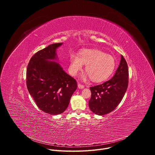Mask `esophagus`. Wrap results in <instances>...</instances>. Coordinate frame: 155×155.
Listing matches in <instances>:
<instances>
[{
  "label": "esophagus",
  "mask_w": 155,
  "mask_h": 155,
  "mask_svg": "<svg viewBox=\"0 0 155 155\" xmlns=\"http://www.w3.org/2000/svg\"><path fill=\"white\" fill-rule=\"evenodd\" d=\"M78 87L79 88V89H83V88L84 87V86L83 84H81L80 83H78Z\"/></svg>",
  "instance_id": "34e87169"
}]
</instances>
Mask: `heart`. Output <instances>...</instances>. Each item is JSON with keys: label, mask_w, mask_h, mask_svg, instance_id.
<instances>
[{"label": "heart", "mask_w": 155, "mask_h": 155, "mask_svg": "<svg viewBox=\"0 0 155 155\" xmlns=\"http://www.w3.org/2000/svg\"><path fill=\"white\" fill-rule=\"evenodd\" d=\"M85 65V71L87 74L82 75L85 79L90 77L94 82H101L107 80L114 72L116 63L114 58L98 49H84L78 56L72 54L70 57L69 71L75 76Z\"/></svg>", "instance_id": "obj_1"}]
</instances>
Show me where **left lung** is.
Instances as JSON below:
<instances>
[{
  "label": "left lung",
  "mask_w": 155,
  "mask_h": 155,
  "mask_svg": "<svg viewBox=\"0 0 155 155\" xmlns=\"http://www.w3.org/2000/svg\"><path fill=\"white\" fill-rule=\"evenodd\" d=\"M128 67L121 55L118 68L112 79L97 86L90 87L91 97L89 107L98 115L112 112L121 101L128 86Z\"/></svg>",
  "instance_id": "8db88e82"
}]
</instances>
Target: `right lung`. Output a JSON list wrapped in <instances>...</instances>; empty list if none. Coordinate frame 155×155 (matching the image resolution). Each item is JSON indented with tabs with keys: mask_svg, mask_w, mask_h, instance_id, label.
<instances>
[{
	"mask_svg": "<svg viewBox=\"0 0 155 155\" xmlns=\"http://www.w3.org/2000/svg\"><path fill=\"white\" fill-rule=\"evenodd\" d=\"M63 43H53L37 52L27 68L28 91L38 107L50 115H59L67 109L77 90L76 80L66 73L58 61L56 50Z\"/></svg>",
	"mask_w": 155,
	"mask_h": 155,
	"instance_id": "right-lung-1",
	"label": "right lung"
}]
</instances>
